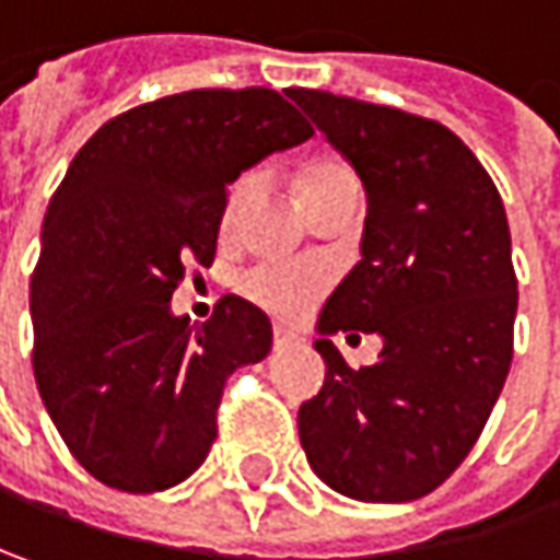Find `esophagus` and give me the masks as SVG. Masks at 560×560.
I'll use <instances>...</instances> for the list:
<instances>
[{
  "mask_svg": "<svg viewBox=\"0 0 560 560\" xmlns=\"http://www.w3.org/2000/svg\"><path fill=\"white\" fill-rule=\"evenodd\" d=\"M298 339H301L298 332L284 330V327H276V330H272V346H276V349H284V346H291V342H298Z\"/></svg>",
  "mask_w": 560,
  "mask_h": 560,
  "instance_id": "34e87169",
  "label": "esophagus"
}]
</instances>
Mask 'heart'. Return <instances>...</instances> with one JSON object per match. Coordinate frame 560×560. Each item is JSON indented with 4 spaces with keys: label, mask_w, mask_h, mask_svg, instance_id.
<instances>
[{
    "label": "heart",
    "mask_w": 560,
    "mask_h": 560,
    "mask_svg": "<svg viewBox=\"0 0 560 560\" xmlns=\"http://www.w3.org/2000/svg\"><path fill=\"white\" fill-rule=\"evenodd\" d=\"M256 185H259L256 173H243L228 188L224 214H221L224 233L233 230L236 218L249 205ZM298 188H301V198L311 201V198H320V195H330V191H342V188H355L359 191V176L339 156H311L301 166V173H298ZM324 288H327V276L317 266H256L243 279L246 298L256 301L262 311H269L276 317H284V320L301 317L324 294Z\"/></svg>",
    "instance_id": "heart-1"
}]
</instances>
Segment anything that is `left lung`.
Segmentation results:
<instances>
[{
  "instance_id": "left-lung-1",
  "label": "left lung",
  "mask_w": 560,
  "mask_h": 560,
  "mask_svg": "<svg viewBox=\"0 0 560 560\" xmlns=\"http://www.w3.org/2000/svg\"><path fill=\"white\" fill-rule=\"evenodd\" d=\"M355 166L369 195L362 259L320 314L327 382L298 410L311 468L332 490L404 503L475 448L513 362L516 272L493 178L458 133L390 105L288 92ZM378 331L349 370L332 331Z\"/></svg>"
}]
</instances>
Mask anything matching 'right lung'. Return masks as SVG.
Here are the masks:
<instances>
[{"mask_svg": "<svg viewBox=\"0 0 560 560\" xmlns=\"http://www.w3.org/2000/svg\"><path fill=\"white\" fill-rule=\"evenodd\" d=\"M314 137L276 89H195L95 130L54 191L31 276L34 382L95 481L153 493L218 439L240 365L272 349L269 317L224 294L205 324L170 311L188 269L214 262L228 185Z\"/></svg>", "mask_w": 560, "mask_h": 560, "instance_id": "obj_1", "label": "right lung"}]
</instances>
